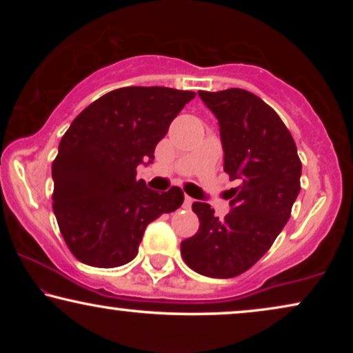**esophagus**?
<instances>
[{"label": "esophagus", "mask_w": 353, "mask_h": 353, "mask_svg": "<svg viewBox=\"0 0 353 353\" xmlns=\"http://www.w3.org/2000/svg\"><path fill=\"white\" fill-rule=\"evenodd\" d=\"M192 202H194V199H192V197L185 196V202H183V207H185V209H191Z\"/></svg>", "instance_id": "esophagus-1"}]
</instances>
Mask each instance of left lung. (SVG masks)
Instances as JSON below:
<instances>
[{"label":"left lung","mask_w":353,"mask_h":353,"mask_svg":"<svg viewBox=\"0 0 353 353\" xmlns=\"http://www.w3.org/2000/svg\"><path fill=\"white\" fill-rule=\"evenodd\" d=\"M197 94L219 120L223 170L239 186L225 219L205 202L192 204L199 230L183 241L181 255L204 276L234 278L263 257L288 223L302 163L286 125L259 96L241 88Z\"/></svg>","instance_id":"obj_1"}]
</instances>
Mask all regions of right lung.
<instances>
[{
	"label": "right lung",
	"instance_id": "right-lung-1",
	"mask_svg": "<svg viewBox=\"0 0 353 353\" xmlns=\"http://www.w3.org/2000/svg\"><path fill=\"white\" fill-rule=\"evenodd\" d=\"M194 96L127 86L101 96L70 123L52 162V210L80 262L98 268L132 262L146 226L183 204L180 188L149 190L137 180V167L152 162L157 143Z\"/></svg>",
	"mask_w": 353,
	"mask_h": 353
}]
</instances>
